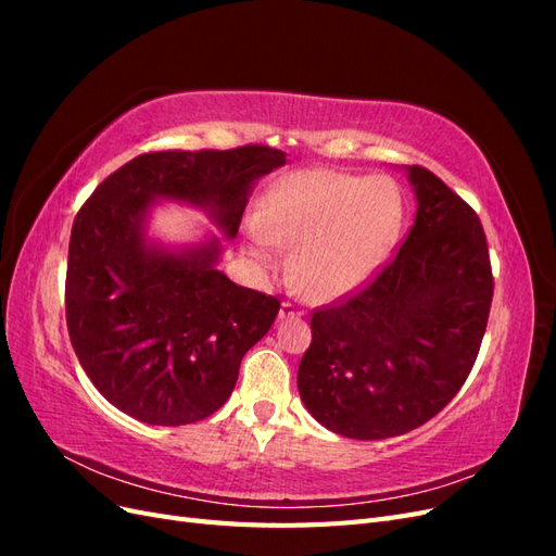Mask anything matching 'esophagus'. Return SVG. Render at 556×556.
Segmentation results:
<instances>
[{
    "mask_svg": "<svg viewBox=\"0 0 556 556\" xmlns=\"http://www.w3.org/2000/svg\"><path fill=\"white\" fill-rule=\"evenodd\" d=\"M304 315V311H301L294 301H282L280 306V317H301Z\"/></svg>",
    "mask_w": 556,
    "mask_h": 556,
    "instance_id": "obj_1",
    "label": "esophagus"
}]
</instances>
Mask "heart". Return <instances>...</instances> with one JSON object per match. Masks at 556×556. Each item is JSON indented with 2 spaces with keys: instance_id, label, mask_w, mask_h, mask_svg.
<instances>
[{
  "instance_id": "1",
  "label": "heart",
  "mask_w": 556,
  "mask_h": 556,
  "mask_svg": "<svg viewBox=\"0 0 556 556\" xmlns=\"http://www.w3.org/2000/svg\"><path fill=\"white\" fill-rule=\"evenodd\" d=\"M401 223V194L382 176L306 169L268 190L248 255L274 266L278 245H294L292 280L308 299H341L376 271Z\"/></svg>"
}]
</instances>
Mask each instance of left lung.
<instances>
[{"label":"left lung","mask_w":556,"mask_h":556,"mask_svg":"<svg viewBox=\"0 0 556 556\" xmlns=\"http://www.w3.org/2000/svg\"><path fill=\"white\" fill-rule=\"evenodd\" d=\"M417 215L362 290L311 317L299 394L329 431L408 433L457 396L490 319L494 276L480 217L425 166H408Z\"/></svg>","instance_id":"obj_1"}]
</instances>
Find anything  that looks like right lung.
<instances>
[{
    "instance_id": "1",
    "label": "right lung",
    "mask_w": 556,
    "mask_h": 556,
    "mask_svg": "<svg viewBox=\"0 0 556 556\" xmlns=\"http://www.w3.org/2000/svg\"><path fill=\"white\" fill-rule=\"evenodd\" d=\"M285 164L276 148L157 150L97 185L76 213L64 311L76 357L115 408L180 427L229 399L245 352L271 329L280 301L217 271V241L166 252L148 245L153 199L206 208L233 239L257 178Z\"/></svg>"
}]
</instances>
